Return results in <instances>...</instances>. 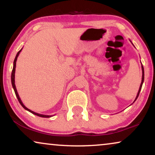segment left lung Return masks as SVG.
<instances>
[{"label": "left lung", "instance_id": "1", "mask_svg": "<svg viewBox=\"0 0 155 155\" xmlns=\"http://www.w3.org/2000/svg\"><path fill=\"white\" fill-rule=\"evenodd\" d=\"M142 71H143V75H142V82H141L140 86V88H139L138 92H137V96H136V97H135V101H133V103L135 102V100H136V99H137V97H138V96H139V94H140V92L141 88H142V86H143V82H144V68H143V65H142Z\"/></svg>", "mask_w": 155, "mask_h": 155}]
</instances>
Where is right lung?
Wrapping results in <instances>:
<instances>
[{"label":"right lung","instance_id":"add662e5","mask_svg":"<svg viewBox=\"0 0 155 155\" xmlns=\"http://www.w3.org/2000/svg\"><path fill=\"white\" fill-rule=\"evenodd\" d=\"M22 49H20L19 51L18 52V54H17L16 56H15V58L14 60V62H13V68H12V74H11V82H12V87L14 89V91H15V95L17 97V98H18L19 102L21 105H22V107L24 108L25 109H26L27 111H28L29 112H31V114H35V115H37L38 116H40V117H43V118H50L52 116H48V115H44V114H38V113H36L35 111H32L31 110L27 109V108L25 107V106L23 104V103L22 102V100H21L20 97H19V94L18 93V91H17V89H16V87H15V68H16V61H17V59H18V57L19 56V54H20V53Z\"/></svg>","mask_w":155,"mask_h":155}]
</instances>
